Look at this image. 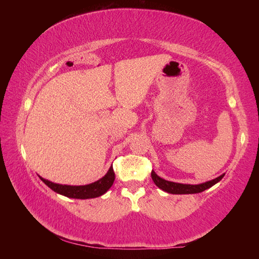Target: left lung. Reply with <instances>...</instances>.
Here are the masks:
<instances>
[{
    "label": "left lung",
    "instance_id": "left-lung-1",
    "mask_svg": "<svg viewBox=\"0 0 259 259\" xmlns=\"http://www.w3.org/2000/svg\"><path fill=\"white\" fill-rule=\"evenodd\" d=\"M151 176H152L153 182L155 183V185L165 192L171 193V194H193V193H201L207 190V188L213 186L214 184L218 183L223 177H224V174H223L222 176L212 179V181L205 182L203 184H199V185H188V184L168 182L165 181V179L157 176L153 170L151 172Z\"/></svg>",
    "mask_w": 259,
    "mask_h": 259
}]
</instances>
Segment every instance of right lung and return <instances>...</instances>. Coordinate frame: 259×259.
Returning <instances> with one entry per match:
<instances>
[{"label":"right lung","mask_w":259,"mask_h":259,"mask_svg":"<svg viewBox=\"0 0 259 259\" xmlns=\"http://www.w3.org/2000/svg\"><path fill=\"white\" fill-rule=\"evenodd\" d=\"M40 178L48 187H50L52 191L59 193L61 195L73 199H93L98 198V196L103 195L104 193H106L109 190V187L113 185L114 179H115V174H114L113 166H111L108 172L102 179L93 184H89V185L83 186L60 185V184H55L47 181V179H43L42 177Z\"/></svg>","instance_id":"obj_1"}]
</instances>
